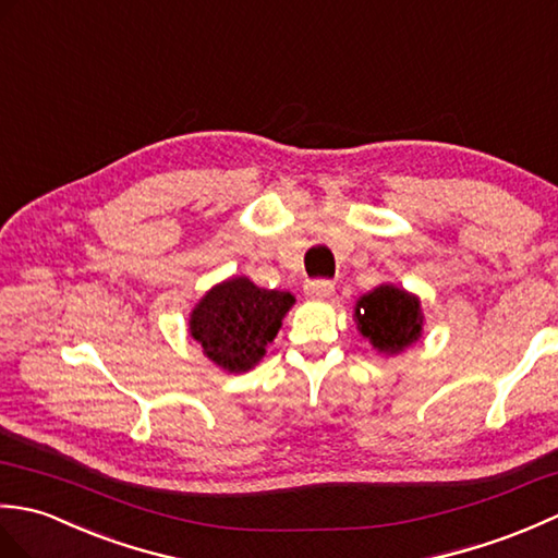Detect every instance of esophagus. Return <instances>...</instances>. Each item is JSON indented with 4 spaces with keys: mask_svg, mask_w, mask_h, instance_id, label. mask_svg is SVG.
I'll return each instance as SVG.
<instances>
[{
    "mask_svg": "<svg viewBox=\"0 0 558 558\" xmlns=\"http://www.w3.org/2000/svg\"><path fill=\"white\" fill-rule=\"evenodd\" d=\"M333 283L327 279H315L305 283V295L307 299H331Z\"/></svg>",
    "mask_w": 558,
    "mask_h": 558,
    "instance_id": "1",
    "label": "esophagus"
}]
</instances>
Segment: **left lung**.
I'll return each mask as SVG.
<instances>
[{"label":"left lung","instance_id":"left-lung-1","mask_svg":"<svg viewBox=\"0 0 558 558\" xmlns=\"http://www.w3.org/2000/svg\"><path fill=\"white\" fill-rule=\"evenodd\" d=\"M355 322L363 337L379 353L396 355L423 337L425 319L417 295L391 283H381L357 299Z\"/></svg>","mask_w":558,"mask_h":558}]
</instances>
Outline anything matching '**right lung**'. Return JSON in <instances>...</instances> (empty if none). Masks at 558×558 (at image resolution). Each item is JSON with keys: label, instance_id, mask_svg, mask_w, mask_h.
Segmentation results:
<instances>
[{"label": "right lung", "instance_id": "obj_1", "mask_svg": "<svg viewBox=\"0 0 558 558\" xmlns=\"http://www.w3.org/2000/svg\"><path fill=\"white\" fill-rule=\"evenodd\" d=\"M295 303L289 291L259 289L247 277H233L209 289L191 313V337L227 373H247L275 341Z\"/></svg>", "mask_w": 558, "mask_h": 558}]
</instances>
